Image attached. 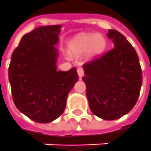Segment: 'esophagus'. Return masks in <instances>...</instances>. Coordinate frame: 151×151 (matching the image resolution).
<instances>
[{"label":"esophagus","instance_id":"esophagus-1","mask_svg":"<svg viewBox=\"0 0 151 151\" xmlns=\"http://www.w3.org/2000/svg\"><path fill=\"white\" fill-rule=\"evenodd\" d=\"M77 73H78V76H79V77H80V79H81V77L84 76V70H83V68H78Z\"/></svg>","mask_w":151,"mask_h":151}]
</instances>
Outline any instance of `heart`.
I'll return each mask as SVG.
<instances>
[{"label": "heart", "mask_w": 151, "mask_h": 151, "mask_svg": "<svg viewBox=\"0 0 151 151\" xmlns=\"http://www.w3.org/2000/svg\"><path fill=\"white\" fill-rule=\"evenodd\" d=\"M107 40L101 34H82L75 37L70 42V50L75 54H83L88 50L89 55L96 57L102 54L106 48Z\"/></svg>", "instance_id": "1"}]
</instances>
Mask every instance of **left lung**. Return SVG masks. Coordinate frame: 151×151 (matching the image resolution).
I'll list each match as a JSON object with an SVG mask.
<instances>
[{
    "label": "left lung",
    "mask_w": 151,
    "mask_h": 151,
    "mask_svg": "<svg viewBox=\"0 0 151 151\" xmlns=\"http://www.w3.org/2000/svg\"><path fill=\"white\" fill-rule=\"evenodd\" d=\"M115 47L84 64L89 106L103 120L119 119L130 112L139 96L142 71L138 55L124 35L109 30Z\"/></svg>",
    "instance_id": "8db88e82"
}]
</instances>
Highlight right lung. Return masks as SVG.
Wrapping results in <instances>:
<instances>
[{
    "label": "right lung",
    "mask_w": 151,
    "mask_h": 151,
    "mask_svg": "<svg viewBox=\"0 0 151 151\" xmlns=\"http://www.w3.org/2000/svg\"><path fill=\"white\" fill-rule=\"evenodd\" d=\"M61 26H40L21 38L12 55L8 75L17 108L38 123L62 115L70 91L77 82L76 68L56 70Z\"/></svg>",
    "instance_id": "right-lung-1"
}]
</instances>
